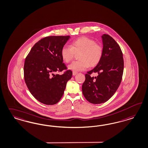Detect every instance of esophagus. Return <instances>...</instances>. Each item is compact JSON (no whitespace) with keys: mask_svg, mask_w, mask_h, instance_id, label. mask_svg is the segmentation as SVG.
Segmentation results:
<instances>
[{"mask_svg":"<svg viewBox=\"0 0 148 148\" xmlns=\"http://www.w3.org/2000/svg\"><path fill=\"white\" fill-rule=\"evenodd\" d=\"M77 74V72H75V71H73V76H75Z\"/></svg>","mask_w":148,"mask_h":148,"instance_id":"esophagus-1","label":"esophagus"}]
</instances>
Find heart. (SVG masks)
Segmentation results:
<instances>
[{
    "mask_svg": "<svg viewBox=\"0 0 148 148\" xmlns=\"http://www.w3.org/2000/svg\"><path fill=\"white\" fill-rule=\"evenodd\" d=\"M102 46L92 39L82 37L73 41L71 46L65 45L61 50V57L66 63L71 61L75 54L79 55V61L73 62L69 69L73 71H83L90 66H96L101 61L103 56Z\"/></svg>",
    "mask_w": 148,
    "mask_h": 148,
    "instance_id": "1",
    "label": "heart"
}]
</instances>
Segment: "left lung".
Masks as SVG:
<instances>
[{
    "instance_id": "1",
    "label": "left lung",
    "mask_w": 148,
    "mask_h": 148,
    "mask_svg": "<svg viewBox=\"0 0 148 148\" xmlns=\"http://www.w3.org/2000/svg\"><path fill=\"white\" fill-rule=\"evenodd\" d=\"M103 56L99 63L85 74L82 86V93L87 101L92 104L107 102L116 91L122 80L124 62L119 44L108 34L102 36ZM97 72V77H91Z\"/></svg>"
}]
</instances>
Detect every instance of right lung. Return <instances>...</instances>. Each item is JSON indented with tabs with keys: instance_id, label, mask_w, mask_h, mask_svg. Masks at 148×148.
<instances>
[{
	"instance_id": "1",
	"label": "right lung",
	"mask_w": 148,
	"mask_h": 148,
	"mask_svg": "<svg viewBox=\"0 0 148 148\" xmlns=\"http://www.w3.org/2000/svg\"><path fill=\"white\" fill-rule=\"evenodd\" d=\"M70 36H49L41 39L32 47L24 64V78L31 94L38 101L53 105L61 99L66 82L73 73L67 70L62 75L56 71L66 70L61 50Z\"/></svg>"
}]
</instances>
